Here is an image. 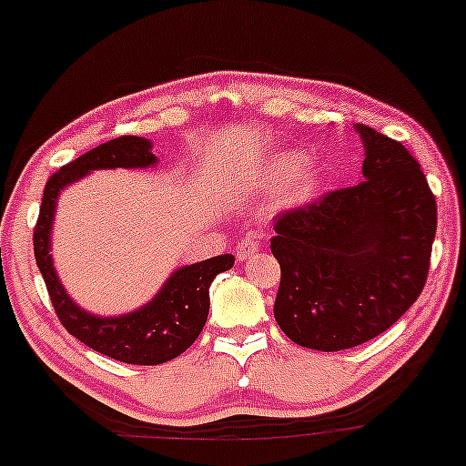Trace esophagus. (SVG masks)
<instances>
[{"label": "esophagus", "instance_id": "esophagus-1", "mask_svg": "<svg viewBox=\"0 0 466 466\" xmlns=\"http://www.w3.org/2000/svg\"><path fill=\"white\" fill-rule=\"evenodd\" d=\"M258 249H260L258 240L254 237H245L243 240H238V245H237V258L240 262L249 260L251 256L258 254Z\"/></svg>", "mask_w": 466, "mask_h": 466}]
</instances>
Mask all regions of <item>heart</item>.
Listing matches in <instances>:
<instances>
[{
	"label": "heart",
	"instance_id": "obj_1",
	"mask_svg": "<svg viewBox=\"0 0 466 466\" xmlns=\"http://www.w3.org/2000/svg\"><path fill=\"white\" fill-rule=\"evenodd\" d=\"M273 173L279 179L293 177V198L308 199L321 188L325 182V171L319 162H308V156L301 151H287V154L278 156L273 162Z\"/></svg>",
	"mask_w": 466,
	"mask_h": 466
}]
</instances>
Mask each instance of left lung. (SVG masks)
<instances>
[{
  "label": "left lung",
  "instance_id": "left-lung-1",
  "mask_svg": "<svg viewBox=\"0 0 466 466\" xmlns=\"http://www.w3.org/2000/svg\"><path fill=\"white\" fill-rule=\"evenodd\" d=\"M362 182L276 218L282 268L273 315L290 340L340 351L375 339L419 299L436 234V199L401 143L364 123Z\"/></svg>",
  "mask_w": 466,
  "mask_h": 466
}]
</instances>
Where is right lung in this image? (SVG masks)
Segmentation results:
<instances>
[{
	"label": "right lung",
	"instance_id": "obj_1",
	"mask_svg": "<svg viewBox=\"0 0 466 466\" xmlns=\"http://www.w3.org/2000/svg\"><path fill=\"white\" fill-rule=\"evenodd\" d=\"M156 162L151 141L143 137H119L97 145L47 179L35 228L36 265L60 323L91 350L127 364L169 362L195 343L208 319L212 279L232 268L234 256L179 267L145 306L116 317H99L77 306L60 282L52 258V226L60 190L73 182L99 169H147Z\"/></svg>",
	"mask_w": 466,
	"mask_h": 466
}]
</instances>
